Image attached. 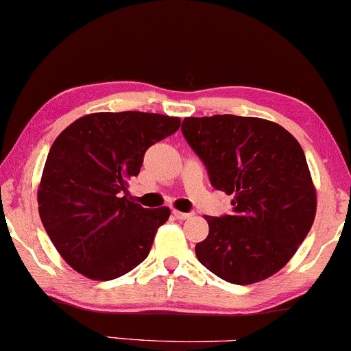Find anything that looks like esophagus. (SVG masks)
Returning a JSON list of instances; mask_svg holds the SVG:
<instances>
[{
	"instance_id": "obj_1",
	"label": "esophagus",
	"mask_w": 351,
	"mask_h": 351,
	"mask_svg": "<svg viewBox=\"0 0 351 351\" xmlns=\"http://www.w3.org/2000/svg\"><path fill=\"white\" fill-rule=\"evenodd\" d=\"M173 216H175L176 219H180V221H184V219H189V217L193 216V213H181V211H173Z\"/></svg>"
}]
</instances>
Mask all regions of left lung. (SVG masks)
I'll list each match as a JSON object with an SVG mask.
<instances>
[{
  "instance_id": "obj_1",
  "label": "left lung",
  "mask_w": 351,
  "mask_h": 351,
  "mask_svg": "<svg viewBox=\"0 0 351 351\" xmlns=\"http://www.w3.org/2000/svg\"><path fill=\"white\" fill-rule=\"evenodd\" d=\"M181 134L206 168L213 188L234 195L232 213L204 216L196 244L208 271L231 284L279 272L313 224L317 196L305 153L280 125L256 117H188Z\"/></svg>"
}]
</instances>
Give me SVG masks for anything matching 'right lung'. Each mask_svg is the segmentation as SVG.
<instances>
[{
  "label": "right lung",
  "instance_id": "1",
  "mask_svg": "<svg viewBox=\"0 0 351 351\" xmlns=\"http://www.w3.org/2000/svg\"><path fill=\"white\" fill-rule=\"evenodd\" d=\"M180 128L176 117L100 112L75 120L52 143L38 191L47 236L72 269L112 280L147 259L168 208L128 198L145 152Z\"/></svg>",
  "mask_w": 351,
  "mask_h": 351
}]
</instances>
